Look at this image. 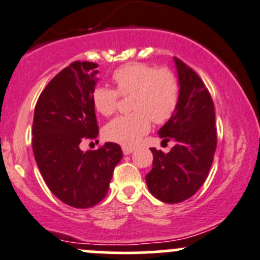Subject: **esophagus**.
I'll use <instances>...</instances> for the list:
<instances>
[{
	"label": "esophagus",
	"instance_id": "esophagus-1",
	"mask_svg": "<svg viewBox=\"0 0 260 260\" xmlns=\"http://www.w3.org/2000/svg\"><path fill=\"white\" fill-rule=\"evenodd\" d=\"M122 150H123V153H124V155H129V153H132L133 151H135V148L128 147V146H123Z\"/></svg>",
	"mask_w": 260,
	"mask_h": 260
}]
</instances>
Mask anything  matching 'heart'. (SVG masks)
<instances>
[{"instance_id": "obj_1", "label": "heart", "mask_w": 260, "mask_h": 260, "mask_svg": "<svg viewBox=\"0 0 260 260\" xmlns=\"http://www.w3.org/2000/svg\"><path fill=\"white\" fill-rule=\"evenodd\" d=\"M115 89L98 85L91 100L102 115L117 110L120 96H130L129 114L119 115L104 128L105 137L113 142L133 146L151 127L166 123L176 112L180 98V84L175 72L169 67H155L146 63H127L112 75Z\"/></svg>"}]
</instances>
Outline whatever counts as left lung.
Wrapping results in <instances>:
<instances>
[{
	"instance_id": "8db88e82",
	"label": "left lung",
	"mask_w": 260,
	"mask_h": 260,
	"mask_svg": "<svg viewBox=\"0 0 260 260\" xmlns=\"http://www.w3.org/2000/svg\"><path fill=\"white\" fill-rule=\"evenodd\" d=\"M180 98L173 117L158 131L165 142L176 145L169 153L151 148L152 169L146 175L148 190L165 203H179L197 193L210 173L217 146L215 105L198 74L179 58Z\"/></svg>"
}]
</instances>
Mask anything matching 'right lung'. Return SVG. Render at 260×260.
Wrapping results in <instances>:
<instances>
[{
  "label": "right lung",
  "mask_w": 260,
  "mask_h": 260,
  "mask_svg": "<svg viewBox=\"0 0 260 260\" xmlns=\"http://www.w3.org/2000/svg\"><path fill=\"white\" fill-rule=\"evenodd\" d=\"M96 67L75 60L55 75L38 98L32 119V152L40 174L55 197L75 208L94 207L104 200L123 157L113 142L80 150L81 141L99 135L91 100Z\"/></svg>",
  "instance_id": "obj_1"
}]
</instances>
